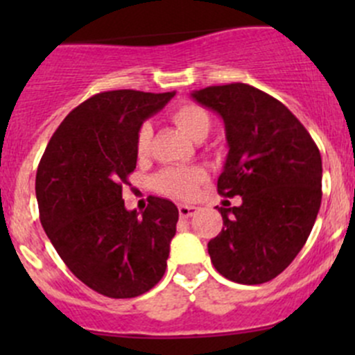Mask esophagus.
<instances>
[{
	"mask_svg": "<svg viewBox=\"0 0 355 355\" xmlns=\"http://www.w3.org/2000/svg\"><path fill=\"white\" fill-rule=\"evenodd\" d=\"M196 213H198V207L196 206H189V204H180V206H178V214H180L182 218H191L194 216Z\"/></svg>",
	"mask_w": 355,
	"mask_h": 355,
	"instance_id": "1",
	"label": "esophagus"
}]
</instances>
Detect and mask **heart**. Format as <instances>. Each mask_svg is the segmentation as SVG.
<instances>
[{"label": "heart", "instance_id": "heart-1", "mask_svg": "<svg viewBox=\"0 0 355 355\" xmlns=\"http://www.w3.org/2000/svg\"><path fill=\"white\" fill-rule=\"evenodd\" d=\"M171 121L187 134L192 141H202L211 130V114L206 108L198 103H182L175 106L170 113ZM153 127L149 123H142L135 137V151L139 156H146L151 148ZM206 173L199 166H178L166 168L156 175L153 185L159 194L175 199H192L199 191Z\"/></svg>", "mask_w": 355, "mask_h": 355}]
</instances>
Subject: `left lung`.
Instances as JSON below:
<instances>
[{
  "mask_svg": "<svg viewBox=\"0 0 355 355\" xmlns=\"http://www.w3.org/2000/svg\"><path fill=\"white\" fill-rule=\"evenodd\" d=\"M192 98L225 121L230 149L218 194L242 199L241 206L218 207L223 228L207 244L211 263L237 284L273 280L295 259L316 221L320 149L287 106L252 85H209Z\"/></svg>",
  "mask_w": 355,
  "mask_h": 355,
  "instance_id": "left-lung-1",
  "label": "left lung"
}]
</instances>
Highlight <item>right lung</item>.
Returning a JSON list of instances; mask_svg holds the SVG:
<instances>
[{"label":"right lung","mask_w":355,"mask_h":355,"mask_svg":"<svg viewBox=\"0 0 355 355\" xmlns=\"http://www.w3.org/2000/svg\"><path fill=\"white\" fill-rule=\"evenodd\" d=\"M175 92L106 91L71 110L48 142L35 175L42 228L68 270L111 299H132L163 278L178 209L149 198L142 214L125 209L142 121Z\"/></svg>","instance_id":"add662e5"}]
</instances>
